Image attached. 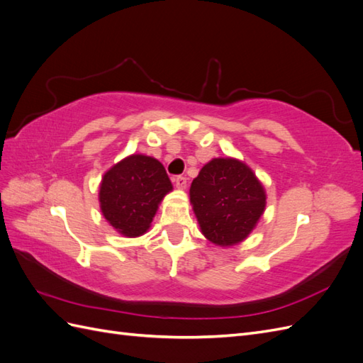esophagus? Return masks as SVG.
Here are the masks:
<instances>
[{"label": "esophagus", "instance_id": "1", "mask_svg": "<svg viewBox=\"0 0 363 363\" xmlns=\"http://www.w3.org/2000/svg\"><path fill=\"white\" fill-rule=\"evenodd\" d=\"M172 182H174V184L177 186V188H180V189H184L186 184H188V179L183 177V175H175V177L172 179Z\"/></svg>", "mask_w": 363, "mask_h": 363}]
</instances>
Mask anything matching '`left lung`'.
<instances>
[{
	"label": "left lung",
	"mask_w": 363,
	"mask_h": 363,
	"mask_svg": "<svg viewBox=\"0 0 363 363\" xmlns=\"http://www.w3.org/2000/svg\"><path fill=\"white\" fill-rule=\"evenodd\" d=\"M191 203L203 235L228 247L244 240L265 211L267 195L245 163L213 159L191 184Z\"/></svg>",
	"instance_id": "8db88e82"
}]
</instances>
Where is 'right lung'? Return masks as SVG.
<instances>
[{
	"instance_id": "1",
	"label": "right lung",
	"mask_w": 363,
	"mask_h": 363,
	"mask_svg": "<svg viewBox=\"0 0 363 363\" xmlns=\"http://www.w3.org/2000/svg\"><path fill=\"white\" fill-rule=\"evenodd\" d=\"M172 184L163 164L133 155L108 169L100 186L101 212L121 235L136 238L150 228L159 203Z\"/></svg>"
}]
</instances>
